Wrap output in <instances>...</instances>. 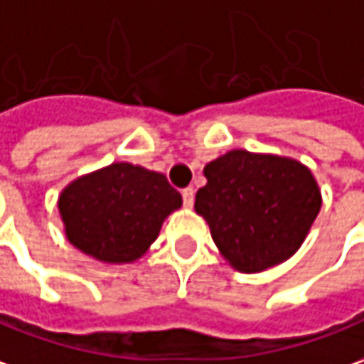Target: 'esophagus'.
<instances>
[{"instance_id":"obj_1","label":"esophagus","mask_w":364,"mask_h":364,"mask_svg":"<svg viewBox=\"0 0 364 364\" xmlns=\"http://www.w3.org/2000/svg\"><path fill=\"white\" fill-rule=\"evenodd\" d=\"M182 198H184V206L192 208V204H194V188H184Z\"/></svg>"}]
</instances>
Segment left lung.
I'll use <instances>...</instances> for the list:
<instances>
[{
  "instance_id": "1",
  "label": "left lung",
  "mask_w": 364,
  "mask_h": 364,
  "mask_svg": "<svg viewBox=\"0 0 364 364\" xmlns=\"http://www.w3.org/2000/svg\"><path fill=\"white\" fill-rule=\"evenodd\" d=\"M196 212L234 269L259 273L289 259L321 210L311 170L287 156L230 150L204 166Z\"/></svg>"
}]
</instances>
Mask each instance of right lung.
<instances>
[{
  "mask_svg": "<svg viewBox=\"0 0 364 364\" xmlns=\"http://www.w3.org/2000/svg\"><path fill=\"white\" fill-rule=\"evenodd\" d=\"M180 206L164 174L129 162L79 176L57 202L67 240L102 263L136 262Z\"/></svg>",
  "mask_w": 364,
  "mask_h": 364,
  "instance_id": "obj_1",
  "label": "right lung"
}]
</instances>
